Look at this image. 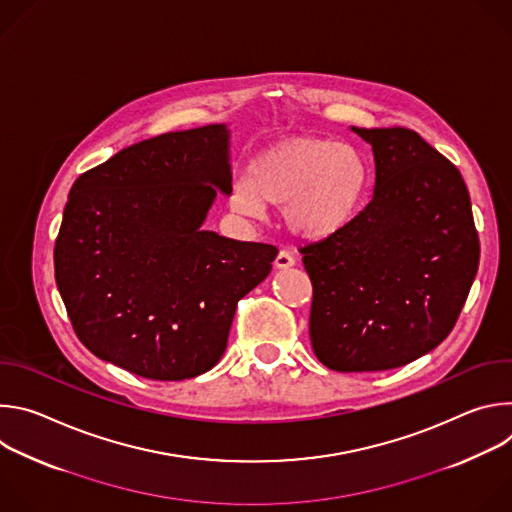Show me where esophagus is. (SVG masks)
I'll list each match as a JSON object with an SVG mask.
<instances>
[{"instance_id":"obj_1","label":"esophagus","mask_w":512,"mask_h":512,"mask_svg":"<svg viewBox=\"0 0 512 512\" xmlns=\"http://www.w3.org/2000/svg\"><path fill=\"white\" fill-rule=\"evenodd\" d=\"M296 265V259H294V255H291L289 251H279L277 253V257H275V267L277 269H289V267H294Z\"/></svg>"}]
</instances>
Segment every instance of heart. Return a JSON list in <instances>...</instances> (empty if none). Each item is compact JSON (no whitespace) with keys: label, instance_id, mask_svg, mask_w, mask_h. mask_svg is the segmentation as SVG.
<instances>
[{"label":"heart","instance_id":"obj_1","mask_svg":"<svg viewBox=\"0 0 512 512\" xmlns=\"http://www.w3.org/2000/svg\"><path fill=\"white\" fill-rule=\"evenodd\" d=\"M373 182L369 158L354 145L291 137L259 152L247 176L231 188V206L257 216L263 204L281 206L285 227L308 241L344 233L364 208Z\"/></svg>","mask_w":512,"mask_h":512}]
</instances>
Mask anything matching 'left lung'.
I'll list each match as a JSON object with an SVG mask.
<instances>
[{
  "label": "left lung",
  "mask_w": 512,
  "mask_h": 512,
  "mask_svg": "<svg viewBox=\"0 0 512 512\" xmlns=\"http://www.w3.org/2000/svg\"><path fill=\"white\" fill-rule=\"evenodd\" d=\"M352 131L373 148L375 190L344 233L300 249L314 287L310 340L332 371H389L452 332L480 243L448 158L407 127Z\"/></svg>",
  "instance_id": "left-lung-1"
}]
</instances>
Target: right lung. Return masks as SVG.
I'll use <instances>...</instances> for the list:
<instances>
[{
	"label": "right lung",
	"instance_id": "obj_1",
	"mask_svg": "<svg viewBox=\"0 0 512 512\" xmlns=\"http://www.w3.org/2000/svg\"><path fill=\"white\" fill-rule=\"evenodd\" d=\"M223 123L162 133L72 184L54 245L60 298L101 360L184 381L221 360L241 298L271 271L273 245L202 231L231 194Z\"/></svg>",
	"mask_w": 512,
	"mask_h": 512
}]
</instances>
